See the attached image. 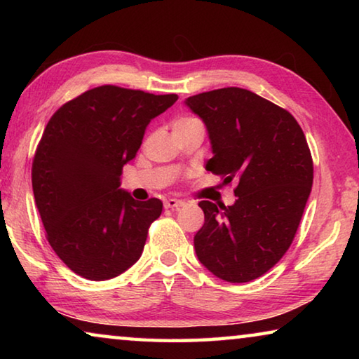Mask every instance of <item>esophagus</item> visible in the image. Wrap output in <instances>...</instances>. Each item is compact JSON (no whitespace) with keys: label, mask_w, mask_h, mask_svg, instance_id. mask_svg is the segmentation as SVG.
Here are the masks:
<instances>
[{"label":"esophagus","mask_w":359,"mask_h":359,"mask_svg":"<svg viewBox=\"0 0 359 359\" xmlns=\"http://www.w3.org/2000/svg\"><path fill=\"white\" fill-rule=\"evenodd\" d=\"M185 205V203L182 201V199H174V198H171V199H166L165 201V208L166 209H180V208H184Z\"/></svg>","instance_id":"1"}]
</instances>
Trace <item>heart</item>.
<instances>
[{"instance_id": "b5f03b06", "label": "heart", "mask_w": 359, "mask_h": 359, "mask_svg": "<svg viewBox=\"0 0 359 359\" xmlns=\"http://www.w3.org/2000/svg\"><path fill=\"white\" fill-rule=\"evenodd\" d=\"M191 120H194V118H188V117H182V118H179V120H175V121H174V125H180V123H187V121H191Z\"/></svg>"}]
</instances>
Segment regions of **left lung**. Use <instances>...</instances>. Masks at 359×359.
<instances>
[{
  "instance_id": "1",
  "label": "left lung",
  "mask_w": 359,
  "mask_h": 359,
  "mask_svg": "<svg viewBox=\"0 0 359 359\" xmlns=\"http://www.w3.org/2000/svg\"><path fill=\"white\" fill-rule=\"evenodd\" d=\"M185 106L208 130L214 156L205 169L238 182L233 205L199 203L198 259L224 282L255 280L283 257L299 226L313 182L306 136L288 111L245 88L194 95Z\"/></svg>"
}]
</instances>
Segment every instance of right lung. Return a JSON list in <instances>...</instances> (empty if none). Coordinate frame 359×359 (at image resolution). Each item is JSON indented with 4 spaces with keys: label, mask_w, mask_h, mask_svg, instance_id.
<instances>
[{
    "label": "right lung",
    "mask_w": 359,
    "mask_h": 359,
    "mask_svg": "<svg viewBox=\"0 0 359 359\" xmlns=\"http://www.w3.org/2000/svg\"><path fill=\"white\" fill-rule=\"evenodd\" d=\"M177 95L102 85L52 115L36 150L32 182L47 241L88 280H109L141 258L163 203L136 201L120 188L151 120Z\"/></svg>",
    "instance_id": "right-lung-1"
}]
</instances>
